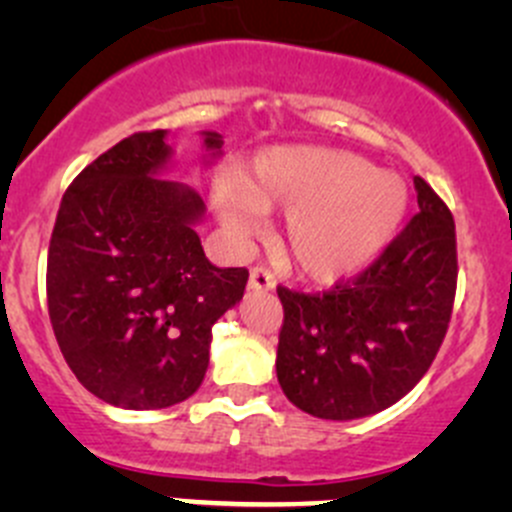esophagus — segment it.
<instances>
[{"label": "esophagus", "instance_id": "obj_1", "mask_svg": "<svg viewBox=\"0 0 512 512\" xmlns=\"http://www.w3.org/2000/svg\"><path fill=\"white\" fill-rule=\"evenodd\" d=\"M275 285H277V277L270 267H265V265L252 267V272H250V287L252 289H272Z\"/></svg>", "mask_w": 512, "mask_h": 512}]
</instances>
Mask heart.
<instances>
[{
    "label": "heart",
    "instance_id": "heart-1",
    "mask_svg": "<svg viewBox=\"0 0 512 512\" xmlns=\"http://www.w3.org/2000/svg\"><path fill=\"white\" fill-rule=\"evenodd\" d=\"M232 232H250L257 215L287 210L285 247L314 280L361 270L391 240L406 210V185L369 160L334 148H277L257 158L237 188L218 193Z\"/></svg>",
    "mask_w": 512,
    "mask_h": 512
}]
</instances>
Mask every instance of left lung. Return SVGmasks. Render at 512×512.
Instances as JSON below:
<instances>
[{"instance_id": "8db88e82", "label": "left lung", "mask_w": 512, "mask_h": 512, "mask_svg": "<svg viewBox=\"0 0 512 512\" xmlns=\"http://www.w3.org/2000/svg\"><path fill=\"white\" fill-rule=\"evenodd\" d=\"M418 213L366 270L324 292L277 287V379L297 409L352 421L389 409L436 359L458 282L456 223L416 175Z\"/></svg>"}]
</instances>
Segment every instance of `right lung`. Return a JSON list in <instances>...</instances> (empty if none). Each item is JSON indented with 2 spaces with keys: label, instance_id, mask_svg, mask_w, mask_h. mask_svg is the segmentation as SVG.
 I'll use <instances>...</instances> for the list:
<instances>
[{
  "label": "right lung",
  "instance_id": "right-lung-1",
  "mask_svg": "<svg viewBox=\"0 0 512 512\" xmlns=\"http://www.w3.org/2000/svg\"><path fill=\"white\" fill-rule=\"evenodd\" d=\"M205 146L220 151L218 133ZM165 131L123 138L66 188L46 260L54 337L76 379L121 409H165L203 384L213 324L242 299L245 267L210 265L203 198L158 178Z\"/></svg>",
  "mask_w": 512,
  "mask_h": 512
}]
</instances>
